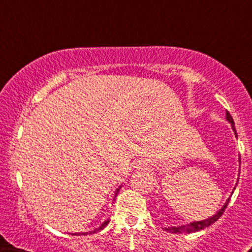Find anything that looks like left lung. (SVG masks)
Segmentation results:
<instances>
[{
	"label": "left lung",
	"mask_w": 252,
	"mask_h": 252,
	"mask_svg": "<svg viewBox=\"0 0 252 252\" xmlns=\"http://www.w3.org/2000/svg\"><path fill=\"white\" fill-rule=\"evenodd\" d=\"M226 116H227V120H228V121L231 122V125H232V128H233V131H235V133H236L235 124H233L232 116L230 115V112H228V111H226ZM228 202H230V199H227V202L224 203V206L222 207L220 211H218V213H216V215L212 216V217H209L208 220H204V221L193 222V223L183 224V226H178V227H168V228L165 227L164 230L168 231V232H170V233H193V232H195V231L203 230V228H206V227H208V226H211V224L215 223L218 218L223 215L224 209H226L227 206H228Z\"/></svg>",
	"instance_id": "obj_1"
}]
</instances>
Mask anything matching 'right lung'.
<instances>
[{
	"label": "right lung",
	"instance_id": "obj_1",
	"mask_svg": "<svg viewBox=\"0 0 252 252\" xmlns=\"http://www.w3.org/2000/svg\"><path fill=\"white\" fill-rule=\"evenodd\" d=\"M117 192H119V189H117ZM116 194H117V193H116ZM108 222H110V221H104V222H103V223H102V224H101V226H99V227H98V228H95V230H94V231H91V232H90V233H94V232H97V231H101V230H102V228H104V227H106V226H107V224H108ZM87 233H88V232L83 233V235H87ZM74 235H75V233H74ZM79 235H81V233H79Z\"/></svg>",
	"mask_w": 252,
	"mask_h": 252
}]
</instances>
